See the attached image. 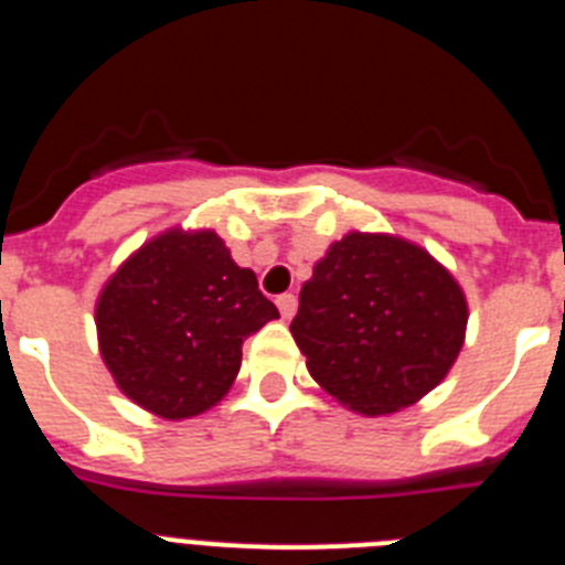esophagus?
Wrapping results in <instances>:
<instances>
[{
  "label": "esophagus",
  "mask_w": 565,
  "mask_h": 565,
  "mask_svg": "<svg viewBox=\"0 0 565 565\" xmlns=\"http://www.w3.org/2000/svg\"><path fill=\"white\" fill-rule=\"evenodd\" d=\"M277 308L279 313H282V319H291L294 311H297V297H294V294H279Z\"/></svg>",
  "instance_id": "34e87169"
}]
</instances>
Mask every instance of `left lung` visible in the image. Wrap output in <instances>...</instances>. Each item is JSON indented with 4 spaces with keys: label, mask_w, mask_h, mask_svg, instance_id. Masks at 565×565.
Here are the masks:
<instances>
[{
    "label": "left lung",
    "mask_w": 565,
    "mask_h": 565,
    "mask_svg": "<svg viewBox=\"0 0 565 565\" xmlns=\"http://www.w3.org/2000/svg\"><path fill=\"white\" fill-rule=\"evenodd\" d=\"M467 299L424 248L348 234L313 266L291 333L337 402L382 416L430 393L456 362Z\"/></svg>",
    "instance_id": "8db88e82"
}]
</instances>
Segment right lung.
Masks as SVG:
<instances>
[{
  "label": "right lung",
  "instance_id": "obj_1",
  "mask_svg": "<svg viewBox=\"0 0 565 565\" xmlns=\"http://www.w3.org/2000/svg\"><path fill=\"white\" fill-rule=\"evenodd\" d=\"M214 232H167L113 274L96 308L109 373L143 411L189 418L232 387L243 342L277 319Z\"/></svg>",
  "mask_w": 565,
  "mask_h": 565
}]
</instances>
